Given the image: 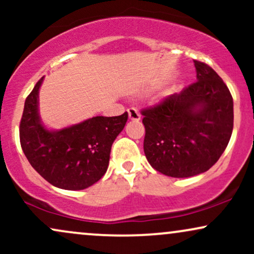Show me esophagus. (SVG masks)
Masks as SVG:
<instances>
[{"label": "esophagus", "mask_w": 254, "mask_h": 254, "mask_svg": "<svg viewBox=\"0 0 254 254\" xmlns=\"http://www.w3.org/2000/svg\"><path fill=\"white\" fill-rule=\"evenodd\" d=\"M127 115H129L130 121L138 122L139 119H141V113L138 112V110L133 109V107H131V109L127 110Z\"/></svg>", "instance_id": "34e87169"}]
</instances>
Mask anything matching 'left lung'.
Masks as SVG:
<instances>
[{
    "label": "left lung",
    "instance_id": "left-lung-1",
    "mask_svg": "<svg viewBox=\"0 0 254 254\" xmlns=\"http://www.w3.org/2000/svg\"><path fill=\"white\" fill-rule=\"evenodd\" d=\"M193 63L196 82L142 112L145 157L154 170L168 177L206 172L232 136L234 111L228 87L208 64Z\"/></svg>",
    "mask_w": 254,
    "mask_h": 254
}]
</instances>
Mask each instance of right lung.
I'll return each instance as SVG.
<instances>
[{"label":"right lung","instance_id":"obj_1","mask_svg":"<svg viewBox=\"0 0 254 254\" xmlns=\"http://www.w3.org/2000/svg\"><path fill=\"white\" fill-rule=\"evenodd\" d=\"M38 81L25 101L20 143L32 167L51 185L83 190L106 173L112 143L124 129L127 112L117 117L97 116L61 130L44 125L39 115Z\"/></svg>","mask_w":254,"mask_h":254}]
</instances>
